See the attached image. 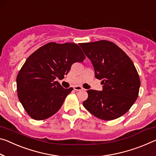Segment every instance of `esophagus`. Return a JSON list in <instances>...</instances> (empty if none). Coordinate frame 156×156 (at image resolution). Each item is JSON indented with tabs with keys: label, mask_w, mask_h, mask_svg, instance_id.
I'll return each instance as SVG.
<instances>
[{
	"label": "esophagus",
	"mask_w": 156,
	"mask_h": 156,
	"mask_svg": "<svg viewBox=\"0 0 156 156\" xmlns=\"http://www.w3.org/2000/svg\"><path fill=\"white\" fill-rule=\"evenodd\" d=\"M74 90L76 91H81L83 90L84 88L81 87V86H75V87H74Z\"/></svg>",
	"instance_id": "1"
}]
</instances>
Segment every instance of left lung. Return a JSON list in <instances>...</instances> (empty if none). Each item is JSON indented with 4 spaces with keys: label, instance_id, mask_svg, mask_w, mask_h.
<instances>
[{
    "label": "left lung",
    "instance_id": "8db88e82",
    "mask_svg": "<svg viewBox=\"0 0 156 156\" xmlns=\"http://www.w3.org/2000/svg\"><path fill=\"white\" fill-rule=\"evenodd\" d=\"M91 60L103 90L87 91L83 105L101 119L110 121L126 113L138 97L140 80L134 64L115 44L101 40L79 44Z\"/></svg>",
    "mask_w": 156,
    "mask_h": 156
}]
</instances>
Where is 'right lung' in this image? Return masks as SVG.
Listing matches in <instances>:
<instances>
[{"label":"right lung","instance_id":"1","mask_svg":"<svg viewBox=\"0 0 156 156\" xmlns=\"http://www.w3.org/2000/svg\"><path fill=\"white\" fill-rule=\"evenodd\" d=\"M85 56L74 43L50 42L30 55L16 77L19 99L30 117L35 120L48 119L60 110L72 87L65 89L62 80L75 62Z\"/></svg>","mask_w":156,"mask_h":156}]
</instances>
